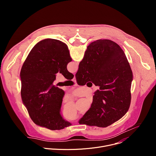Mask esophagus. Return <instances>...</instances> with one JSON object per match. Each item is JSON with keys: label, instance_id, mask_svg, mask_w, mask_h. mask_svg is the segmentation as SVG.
<instances>
[{"label": "esophagus", "instance_id": "obj_1", "mask_svg": "<svg viewBox=\"0 0 156 156\" xmlns=\"http://www.w3.org/2000/svg\"><path fill=\"white\" fill-rule=\"evenodd\" d=\"M72 81H73V82H75V83H76V77H75V76H74V78L72 79Z\"/></svg>", "mask_w": 156, "mask_h": 156}]
</instances>
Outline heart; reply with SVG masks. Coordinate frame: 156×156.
Wrapping results in <instances>:
<instances>
[{
  "instance_id": "obj_1",
  "label": "heart",
  "mask_w": 156,
  "mask_h": 156,
  "mask_svg": "<svg viewBox=\"0 0 156 156\" xmlns=\"http://www.w3.org/2000/svg\"><path fill=\"white\" fill-rule=\"evenodd\" d=\"M65 117L69 120H72L76 118V112H74V113H70V114H64Z\"/></svg>"
}]
</instances>
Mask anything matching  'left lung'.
Masks as SVG:
<instances>
[{
    "instance_id": "obj_1",
    "label": "left lung",
    "mask_w": 156,
    "mask_h": 156,
    "mask_svg": "<svg viewBox=\"0 0 156 156\" xmlns=\"http://www.w3.org/2000/svg\"><path fill=\"white\" fill-rule=\"evenodd\" d=\"M72 60L67 45L54 39L41 41L28 54L20 72L21 96L35 124L51 130L72 125L60 113L65 92L53 85L58 72L67 80L73 78L66 69Z\"/></svg>"
}]
</instances>
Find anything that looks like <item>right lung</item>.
<instances>
[{"label":"right lung","instance_id":"1","mask_svg":"<svg viewBox=\"0 0 156 156\" xmlns=\"http://www.w3.org/2000/svg\"><path fill=\"white\" fill-rule=\"evenodd\" d=\"M75 76L79 85L92 81L99 86L80 124L104 128L127 112L131 99L133 73L124 52L117 43L109 39L91 42Z\"/></svg>","mask_w":156,"mask_h":156}]
</instances>
